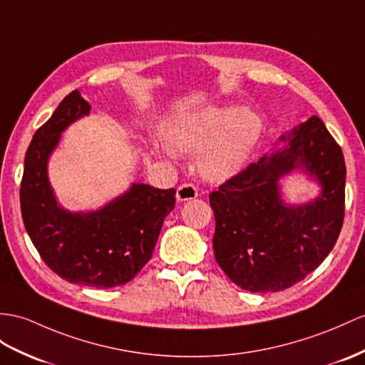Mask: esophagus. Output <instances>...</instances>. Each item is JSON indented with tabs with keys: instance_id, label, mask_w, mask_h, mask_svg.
Here are the masks:
<instances>
[{
	"instance_id": "obj_1",
	"label": "esophagus",
	"mask_w": 365,
	"mask_h": 365,
	"mask_svg": "<svg viewBox=\"0 0 365 365\" xmlns=\"http://www.w3.org/2000/svg\"><path fill=\"white\" fill-rule=\"evenodd\" d=\"M198 197V187L193 184H181L176 190V200L178 201H189Z\"/></svg>"
}]
</instances>
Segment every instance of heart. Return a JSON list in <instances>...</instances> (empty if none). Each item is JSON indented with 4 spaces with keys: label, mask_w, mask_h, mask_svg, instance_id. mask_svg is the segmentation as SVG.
I'll return each instance as SVG.
<instances>
[{
    "label": "heart",
    "mask_w": 365,
    "mask_h": 365,
    "mask_svg": "<svg viewBox=\"0 0 365 365\" xmlns=\"http://www.w3.org/2000/svg\"><path fill=\"white\" fill-rule=\"evenodd\" d=\"M262 130L260 115L247 106L204 105L168 120L167 144H158L156 150L170 158L198 153L204 180L225 182L243 170Z\"/></svg>",
    "instance_id": "b5f03b06"
}]
</instances>
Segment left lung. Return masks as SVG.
Returning <instances> with one entry per match:
<instances>
[{
  "label": "left lung",
  "instance_id": "1",
  "mask_svg": "<svg viewBox=\"0 0 365 365\" xmlns=\"http://www.w3.org/2000/svg\"><path fill=\"white\" fill-rule=\"evenodd\" d=\"M279 142L282 148L209 195L215 260L251 292L283 291L304 280L330 254L344 223L345 161L325 123L313 115ZM294 170L322 185L314 200L282 201L279 181Z\"/></svg>",
  "mask_w": 365,
  "mask_h": 365
}]
</instances>
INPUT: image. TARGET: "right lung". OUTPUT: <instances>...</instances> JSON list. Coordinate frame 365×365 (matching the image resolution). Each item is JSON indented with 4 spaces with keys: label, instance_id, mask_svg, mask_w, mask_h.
<instances>
[{
    "label": "right lung",
    "instance_id": "add662e5",
    "mask_svg": "<svg viewBox=\"0 0 365 365\" xmlns=\"http://www.w3.org/2000/svg\"><path fill=\"white\" fill-rule=\"evenodd\" d=\"M90 111L91 105L76 90L35 131L24 158L20 204L24 227L43 262L69 283L105 289L125 285L152 259L176 192L133 182L99 210L61 207L48 178L49 158L61 133Z\"/></svg>",
    "mask_w": 365,
    "mask_h": 365
}]
</instances>
